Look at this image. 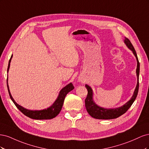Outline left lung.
Returning a JSON list of instances; mask_svg holds the SVG:
<instances>
[{
	"instance_id": "1",
	"label": "left lung",
	"mask_w": 149,
	"mask_h": 149,
	"mask_svg": "<svg viewBox=\"0 0 149 149\" xmlns=\"http://www.w3.org/2000/svg\"><path fill=\"white\" fill-rule=\"evenodd\" d=\"M124 42V43L126 45V46L127 47V48L132 52L134 56H136L137 60V64L136 69V74L137 77V82L136 89L134 90V94L132 97L130 98V100L126 103H125L124 105L119 107L109 108V109H107V108L102 107L96 104L95 102L93 100V91L92 88L90 87L89 85L86 84L85 86L88 89V95L85 100L86 109L88 114L93 118L97 119H112L119 118V116L124 114L125 112L129 109L130 107L132 106L137 96L139 86V76L140 72V63L139 62L136 52L131 42H130V40L128 38L125 37Z\"/></svg>"
}]
</instances>
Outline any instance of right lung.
<instances>
[{"label": "right lung", "mask_w": 149, "mask_h": 149, "mask_svg": "<svg viewBox=\"0 0 149 149\" xmlns=\"http://www.w3.org/2000/svg\"><path fill=\"white\" fill-rule=\"evenodd\" d=\"M12 56L13 55L11 56L10 59L9 61H8L7 73L8 72V70H9V68H10V62H11ZM7 84L8 91V93H9L10 99L13 101V102L14 103V104L16 106V107L26 116L29 117V118L31 119H37V120L51 119L55 118V117L60 113V112L61 110V108L63 107V104L64 100L66 94L74 89L73 84L70 83V84H67L66 86H65L63 88H62L61 89L59 94H58L57 99L55 100V101L53 102V104L52 106L48 107V108H46V109H44L42 110H30V109H26V108H24V107L21 106L19 104H18L15 101V100H13V98L12 97L10 92L9 87H8V78L7 80Z\"/></svg>", "instance_id": "right-lung-1"}]
</instances>
